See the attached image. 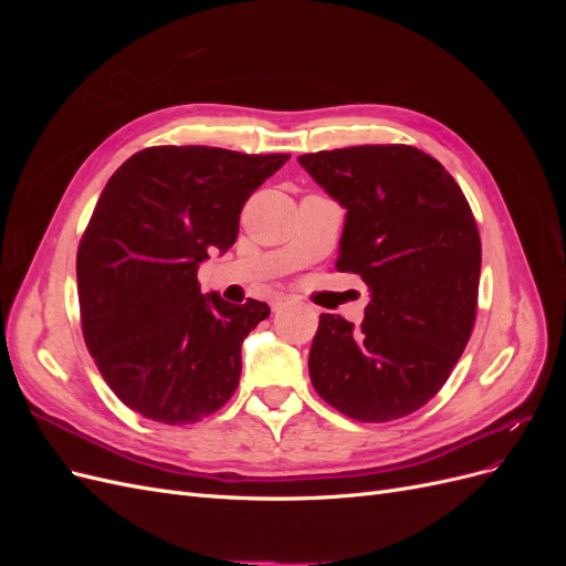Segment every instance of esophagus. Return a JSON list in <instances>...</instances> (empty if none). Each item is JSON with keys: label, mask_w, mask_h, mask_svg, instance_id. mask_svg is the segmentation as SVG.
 <instances>
[{"label": "esophagus", "mask_w": 566, "mask_h": 566, "mask_svg": "<svg viewBox=\"0 0 566 566\" xmlns=\"http://www.w3.org/2000/svg\"><path fill=\"white\" fill-rule=\"evenodd\" d=\"M285 304H287V297H276V300L271 302V310H273V312H279V310H283Z\"/></svg>", "instance_id": "34e87169"}]
</instances>
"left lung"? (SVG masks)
I'll return each instance as SVG.
<instances>
[{
  "label": "left lung",
  "mask_w": 566,
  "mask_h": 566,
  "mask_svg": "<svg viewBox=\"0 0 566 566\" xmlns=\"http://www.w3.org/2000/svg\"><path fill=\"white\" fill-rule=\"evenodd\" d=\"M300 165L347 210L337 271L370 290L364 323L321 314L312 385L339 413L387 422L449 380L474 328L482 241L439 160L406 146L306 153Z\"/></svg>",
  "instance_id": "1"
}]
</instances>
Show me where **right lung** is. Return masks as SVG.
<instances>
[{
  "label": "right lung",
  "instance_id": "1",
  "mask_svg": "<svg viewBox=\"0 0 566 566\" xmlns=\"http://www.w3.org/2000/svg\"><path fill=\"white\" fill-rule=\"evenodd\" d=\"M287 153L153 146L117 167L77 248L82 333L115 397L148 420L191 424L241 380L264 302L202 295L198 266L227 252L245 200Z\"/></svg>",
  "mask_w": 566,
  "mask_h": 566
}]
</instances>
